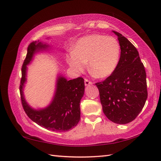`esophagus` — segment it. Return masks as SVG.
Masks as SVG:
<instances>
[{"mask_svg": "<svg viewBox=\"0 0 161 161\" xmlns=\"http://www.w3.org/2000/svg\"><path fill=\"white\" fill-rule=\"evenodd\" d=\"M84 84H85V86H90V85H92L93 84V83L91 82V81H89V80H88L87 79H85L84 80Z\"/></svg>", "mask_w": 161, "mask_h": 161, "instance_id": "34e87169", "label": "esophagus"}]
</instances>
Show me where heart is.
<instances>
[{
	"label": "heart",
	"mask_w": 161,
	"mask_h": 161,
	"mask_svg": "<svg viewBox=\"0 0 161 161\" xmlns=\"http://www.w3.org/2000/svg\"><path fill=\"white\" fill-rule=\"evenodd\" d=\"M120 57V46L114 37L90 35L75 43L74 51L68 57L71 68L78 73L86 69L88 61L95 77L105 78L114 73Z\"/></svg>",
	"instance_id": "b5f03b06"
}]
</instances>
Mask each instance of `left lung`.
<instances>
[{
	"label": "left lung",
	"mask_w": 161,
	"mask_h": 161,
	"mask_svg": "<svg viewBox=\"0 0 161 161\" xmlns=\"http://www.w3.org/2000/svg\"><path fill=\"white\" fill-rule=\"evenodd\" d=\"M113 32L120 46L119 63L114 73L95 85L104 115L116 124L125 125L144 107L147 98L146 72L135 46L120 33Z\"/></svg>",
	"instance_id": "8db88e82"
}]
</instances>
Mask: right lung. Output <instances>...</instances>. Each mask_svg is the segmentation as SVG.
<instances>
[{"label":"right lung","mask_w":161,"mask_h":161,"mask_svg":"<svg viewBox=\"0 0 161 161\" xmlns=\"http://www.w3.org/2000/svg\"><path fill=\"white\" fill-rule=\"evenodd\" d=\"M51 47L46 43L34 42L29 45L24 61L20 80V93L24 111L37 125L53 131H67L76 126L80 119V101L84 94V80L77 77L67 80L58 75L56 88L52 101L47 107L35 109L26 102L23 88L27 81V66L32 61L36 53L49 50Z\"/></svg>","instance_id":"1"}]
</instances>
